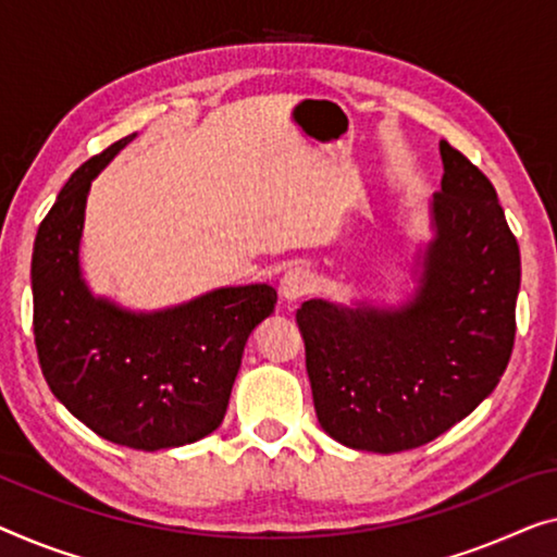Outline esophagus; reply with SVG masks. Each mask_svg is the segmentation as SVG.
<instances>
[{
  "mask_svg": "<svg viewBox=\"0 0 557 557\" xmlns=\"http://www.w3.org/2000/svg\"><path fill=\"white\" fill-rule=\"evenodd\" d=\"M312 285H314V280L310 275V270L293 268V270H287L280 280V295L285 297L287 302H297V300H302L307 293H312Z\"/></svg>",
  "mask_w": 557,
  "mask_h": 557,
  "instance_id": "1",
  "label": "esophagus"
}]
</instances>
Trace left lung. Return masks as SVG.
<instances>
[{"mask_svg":"<svg viewBox=\"0 0 557 557\" xmlns=\"http://www.w3.org/2000/svg\"><path fill=\"white\" fill-rule=\"evenodd\" d=\"M418 289L400 307L307 300L297 310L314 412L355 450L400 453L443 435L500 383L516 343L520 247L491 180L440 143Z\"/></svg>","mask_w":557,"mask_h":557,"instance_id":"1","label":"left lung"}]
</instances>
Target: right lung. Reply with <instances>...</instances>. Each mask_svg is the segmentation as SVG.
Returning a JSON list of instances; mask_svg holds the SVG:
<instances>
[{"label": "right lung", "mask_w": 557, "mask_h": 557, "mask_svg": "<svg viewBox=\"0 0 557 557\" xmlns=\"http://www.w3.org/2000/svg\"><path fill=\"white\" fill-rule=\"evenodd\" d=\"M122 137L66 180L32 255L35 345L49 389L74 418L135 450L189 445L220 428L247 337L275 310L270 285L220 287L160 312L89 293L79 239L89 185Z\"/></svg>", "instance_id": "1"}]
</instances>
